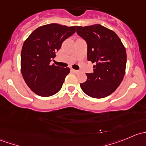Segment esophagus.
I'll return each instance as SVG.
<instances>
[{"instance_id":"obj_1","label":"esophagus","mask_w":146,"mask_h":146,"mask_svg":"<svg viewBox=\"0 0 146 146\" xmlns=\"http://www.w3.org/2000/svg\"><path fill=\"white\" fill-rule=\"evenodd\" d=\"M70 70H71V72H73V73H79V70H75V69H73V68L70 69Z\"/></svg>"}]
</instances>
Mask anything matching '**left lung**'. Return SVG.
I'll return each mask as SVG.
<instances>
[{
    "mask_svg": "<svg viewBox=\"0 0 146 146\" xmlns=\"http://www.w3.org/2000/svg\"><path fill=\"white\" fill-rule=\"evenodd\" d=\"M77 33L88 44V60L94 63L93 73H86L80 88L88 96L103 98L117 90L126 71V51L114 31L101 25L80 27Z\"/></svg>",
    "mask_w": 146,
    "mask_h": 146,
    "instance_id": "1",
    "label": "left lung"
}]
</instances>
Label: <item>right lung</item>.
Here are the masks:
<instances>
[{"label":"right lung","instance_id":"add662e5","mask_svg":"<svg viewBox=\"0 0 146 146\" xmlns=\"http://www.w3.org/2000/svg\"><path fill=\"white\" fill-rule=\"evenodd\" d=\"M76 32V26L52 23L38 27L23 44L21 51V73L32 92L49 97L61 90L69 68L51 65V58L67 38Z\"/></svg>","mask_w":146,"mask_h":146}]
</instances>
